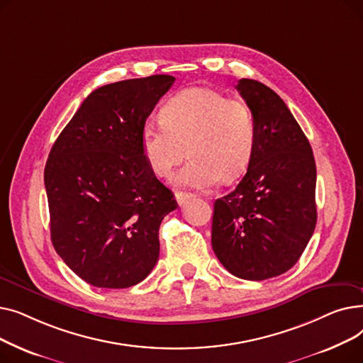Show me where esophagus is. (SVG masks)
Returning a JSON list of instances; mask_svg holds the SVG:
<instances>
[{
    "mask_svg": "<svg viewBox=\"0 0 363 363\" xmlns=\"http://www.w3.org/2000/svg\"><path fill=\"white\" fill-rule=\"evenodd\" d=\"M193 197V194H189V193H177V201H178V204H184L188 199H191Z\"/></svg>",
    "mask_w": 363,
    "mask_h": 363,
    "instance_id": "esophagus-1",
    "label": "esophagus"
}]
</instances>
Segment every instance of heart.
<instances>
[{
  "instance_id": "b5f03b06",
  "label": "heart",
  "mask_w": 363,
  "mask_h": 363,
  "mask_svg": "<svg viewBox=\"0 0 363 363\" xmlns=\"http://www.w3.org/2000/svg\"><path fill=\"white\" fill-rule=\"evenodd\" d=\"M162 122L141 130L143 155L159 178H169L185 157H191L177 178L179 185L206 189L220 179L231 182L249 166L257 143L252 107L212 88H188L169 99Z\"/></svg>"
}]
</instances>
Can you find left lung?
Segmentation results:
<instances>
[{
    "label": "left lung",
    "instance_id": "obj_1",
    "mask_svg": "<svg viewBox=\"0 0 363 363\" xmlns=\"http://www.w3.org/2000/svg\"><path fill=\"white\" fill-rule=\"evenodd\" d=\"M237 89L255 113L257 143L237 188L215 201L212 247L228 272L262 281L291 269L315 231L316 166L275 91L245 78Z\"/></svg>",
    "mask_w": 363,
    "mask_h": 363
}]
</instances>
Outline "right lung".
I'll return each instance as SVG.
<instances>
[{
    "mask_svg": "<svg viewBox=\"0 0 363 363\" xmlns=\"http://www.w3.org/2000/svg\"><path fill=\"white\" fill-rule=\"evenodd\" d=\"M174 82L152 74L97 88L50 151L51 241L94 287H132L157 263L160 223L178 203L148 166L141 130Z\"/></svg>",
    "mask_w": 363,
    "mask_h": 363,
    "instance_id": "1",
    "label": "right lung"
}]
</instances>
